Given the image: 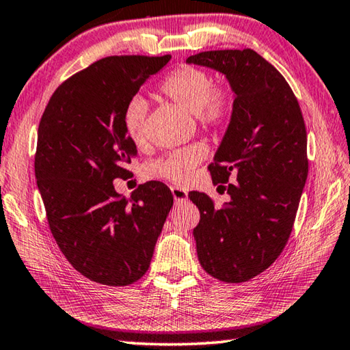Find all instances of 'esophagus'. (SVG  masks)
Here are the masks:
<instances>
[{"label":"esophagus","instance_id":"obj_1","mask_svg":"<svg viewBox=\"0 0 350 350\" xmlns=\"http://www.w3.org/2000/svg\"><path fill=\"white\" fill-rule=\"evenodd\" d=\"M170 191H172V195H174V198H175V203H176V204H183V203H186V201H187V192L185 191V189H180V187H172Z\"/></svg>","mask_w":350,"mask_h":350}]
</instances>
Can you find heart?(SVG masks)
Returning <instances> with one entry per match:
<instances>
[{
	"instance_id": "heart-1",
	"label": "heart",
	"mask_w": 350,
	"mask_h": 350,
	"mask_svg": "<svg viewBox=\"0 0 350 350\" xmlns=\"http://www.w3.org/2000/svg\"><path fill=\"white\" fill-rule=\"evenodd\" d=\"M158 90L180 107L192 112L207 131H219L226 127L234 112L235 92L232 85L228 83H213L211 73L200 67H176L161 79ZM146 113L147 104L141 96L132 98L124 109V131L135 143L143 139ZM204 157V146L191 144L167 153L152 165L150 174L174 185H186Z\"/></svg>"
}]
</instances>
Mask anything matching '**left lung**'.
<instances>
[{
  "mask_svg": "<svg viewBox=\"0 0 350 350\" xmlns=\"http://www.w3.org/2000/svg\"><path fill=\"white\" fill-rule=\"evenodd\" d=\"M186 63L221 72L235 92L209 165L213 185L230 200L215 207L206 193L189 198L200 209L193 237L201 267L219 281L244 283L265 272L291 237L309 172L303 113L284 77L252 49L207 51Z\"/></svg>",
  "mask_w": 350,
  "mask_h": 350,
  "instance_id": "left-lung-1",
  "label": "left lung"
}]
</instances>
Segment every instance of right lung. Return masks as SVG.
<instances>
[{
  "label": "right lung",
  "instance_id": "obj_1",
  "mask_svg": "<svg viewBox=\"0 0 350 350\" xmlns=\"http://www.w3.org/2000/svg\"><path fill=\"white\" fill-rule=\"evenodd\" d=\"M170 55L107 57L58 85L38 127L35 176L52 235L67 261L95 283L127 286L150 266L153 249L174 204L159 181L121 197L113 180L137 146L127 137V103Z\"/></svg>",
  "mask_w": 350,
  "mask_h": 350
}]
</instances>
